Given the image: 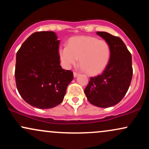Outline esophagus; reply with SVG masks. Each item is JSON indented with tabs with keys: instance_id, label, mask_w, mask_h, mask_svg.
I'll return each instance as SVG.
<instances>
[{
	"instance_id": "34e87169",
	"label": "esophagus",
	"mask_w": 149,
	"mask_h": 149,
	"mask_svg": "<svg viewBox=\"0 0 149 149\" xmlns=\"http://www.w3.org/2000/svg\"><path fill=\"white\" fill-rule=\"evenodd\" d=\"M79 75V73H76V72H73V76H74V78H76V77H77Z\"/></svg>"
}]
</instances>
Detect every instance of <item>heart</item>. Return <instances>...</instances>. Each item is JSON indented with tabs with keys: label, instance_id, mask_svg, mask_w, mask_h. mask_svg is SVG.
<instances>
[{
	"label": "heart",
	"instance_id": "heart-1",
	"mask_svg": "<svg viewBox=\"0 0 149 149\" xmlns=\"http://www.w3.org/2000/svg\"><path fill=\"white\" fill-rule=\"evenodd\" d=\"M58 54L63 66L70 69L79 59L82 69L89 75H98L107 67L111 56L109 43L96 37L80 36L71 38L67 46L60 47Z\"/></svg>",
	"mask_w": 149,
	"mask_h": 149
}]
</instances>
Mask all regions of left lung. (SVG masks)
<instances>
[{
    "instance_id": "1",
    "label": "left lung",
    "mask_w": 149,
    "mask_h": 149,
    "mask_svg": "<svg viewBox=\"0 0 149 149\" xmlns=\"http://www.w3.org/2000/svg\"><path fill=\"white\" fill-rule=\"evenodd\" d=\"M97 34L109 42L111 56L103 73L90 78L84 92L90 104L108 108L118 104L129 89L133 71L132 55L120 38L104 31Z\"/></svg>"
}]
</instances>
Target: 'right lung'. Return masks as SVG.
<instances>
[{
    "label": "right lung",
    "mask_w": 149,
    "mask_h": 149,
    "mask_svg": "<svg viewBox=\"0 0 149 149\" xmlns=\"http://www.w3.org/2000/svg\"><path fill=\"white\" fill-rule=\"evenodd\" d=\"M59 42L54 32H36L17 52V88L24 100L32 107L45 109L59 105L73 79L72 71L60 66Z\"/></svg>",
    "instance_id": "obj_1"
}]
</instances>
